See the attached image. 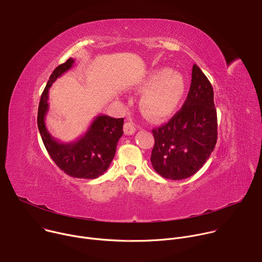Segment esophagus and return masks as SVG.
<instances>
[{"mask_svg": "<svg viewBox=\"0 0 262 262\" xmlns=\"http://www.w3.org/2000/svg\"><path fill=\"white\" fill-rule=\"evenodd\" d=\"M123 130L125 135H134L136 132V127L132 122H125L123 125Z\"/></svg>", "mask_w": 262, "mask_h": 262, "instance_id": "1", "label": "esophagus"}]
</instances>
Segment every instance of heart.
<instances>
[{
  "label": "heart",
  "instance_id": "1",
  "mask_svg": "<svg viewBox=\"0 0 262 262\" xmlns=\"http://www.w3.org/2000/svg\"><path fill=\"white\" fill-rule=\"evenodd\" d=\"M135 89L143 92L140 99L142 113L151 121H164L178 110L186 84L179 72L159 67L146 71L136 83Z\"/></svg>",
  "mask_w": 262,
  "mask_h": 262
}]
</instances>
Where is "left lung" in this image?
Wrapping results in <instances>:
<instances>
[{
  "mask_svg": "<svg viewBox=\"0 0 262 262\" xmlns=\"http://www.w3.org/2000/svg\"><path fill=\"white\" fill-rule=\"evenodd\" d=\"M151 164L161 176L180 180L199 171L213 151L217 139L213 89L194 64L190 91L182 107L166 124L152 129Z\"/></svg>",
  "mask_w": 262,
  "mask_h": 262,
  "instance_id": "obj_1",
  "label": "left lung"
}]
</instances>
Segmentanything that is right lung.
Listing matches in <instances>:
<instances>
[{
  "label": "right lung",
  "mask_w": 262,
  "mask_h": 262,
  "mask_svg": "<svg viewBox=\"0 0 262 262\" xmlns=\"http://www.w3.org/2000/svg\"><path fill=\"white\" fill-rule=\"evenodd\" d=\"M73 63L74 60L69 58L51 74L41 94L37 125L50 157L63 172L71 177L94 179L107 170L115 157L117 143L123 135V118L99 115L85 135L71 143H61L51 136L45 122L49 110V90L59 77L72 67Z\"/></svg>",
  "instance_id": "add662e5"
}]
</instances>
